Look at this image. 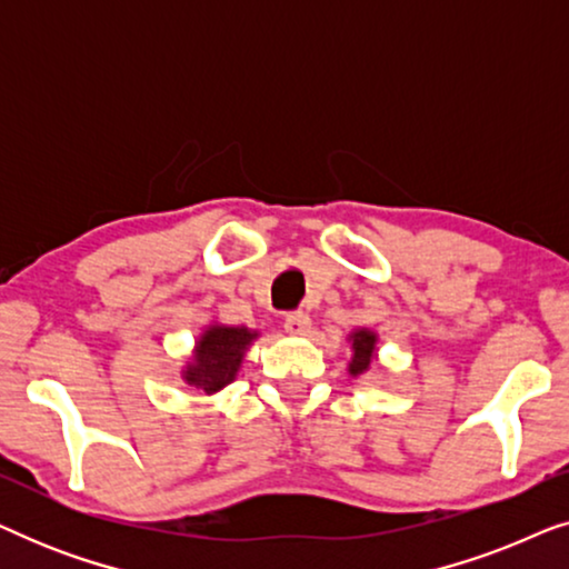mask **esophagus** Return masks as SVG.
<instances>
[{"instance_id": "34e87169", "label": "esophagus", "mask_w": 569, "mask_h": 569, "mask_svg": "<svg viewBox=\"0 0 569 569\" xmlns=\"http://www.w3.org/2000/svg\"><path fill=\"white\" fill-rule=\"evenodd\" d=\"M284 329L287 333H292V337H306L310 331V318L308 313H302V310H295V313H287L284 318Z\"/></svg>"}]
</instances>
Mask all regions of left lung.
I'll list each match as a JSON object with an SVG mask.
<instances>
[{"instance_id": "8db88e82", "label": "left lung", "mask_w": 569, "mask_h": 569, "mask_svg": "<svg viewBox=\"0 0 569 569\" xmlns=\"http://www.w3.org/2000/svg\"><path fill=\"white\" fill-rule=\"evenodd\" d=\"M347 345L352 349L347 372L352 378H360L378 362V331L368 329V326H357V329L347 333Z\"/></svg>"}]
</instances>
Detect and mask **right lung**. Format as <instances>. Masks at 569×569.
Listing matches in <instances>:
<instances>
[{
	"label": "right lung",
	"mask_w": 569,
	"mask_h": 569,
	"mask_svg": "<svg viewBox=\"0 0 569 569\" xmlns=\"http://www.w3.org/2000/svg\"><path fill=\"white\" fill-rule=\"evenodd\" d=\"M259 337V329L209 321L193 339L191 355L178 370L181 380L193 393H220L224 386H230L238 378L246 352Z\"/></svg>",
	"instance_id": "obj_1"
}]
</instances>
